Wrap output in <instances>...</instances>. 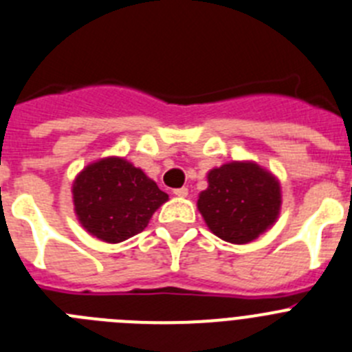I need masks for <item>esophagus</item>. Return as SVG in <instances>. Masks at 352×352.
<instances>
[{"mask_svg":"<svg viewBox=\"0 0 352 352\" xmlns=\"http://www.w3.org/2000/svg\"><path fill=\"white\" fill-rule=\"evenodd\" d=\"M174 195H178V197H186V195H188V188H186V186L176 188V190H174Z\"/></svg>","mask_w":352,"mask_h":352,"instance_id":"1","label":"esophagus"}]
</instances>
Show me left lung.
I'll use <instances>...</instances> for the list:
<instances>
[{"mask_svg":"<svg viewBox=\"0 0 352 352\" xmlns=\"http://www.w3.org/2000/svg\"><path fill=\"white\" fill-rule=\"evenodd\" d=\"M280 183L254 162H229L208 173L197 208L214 236L229 243L254 241L278 219Z\"/></svg>","mask_w":352,"mask_h":352,"instance_id":"8db88e82","label":"left lung"}]
</instances>
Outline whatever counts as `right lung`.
Returning a JSON list of instances; mask_svg holds the SVG:
<instances>
[{
  "mask_svg": "<svg viewBox=\"0 0 352 352\" xmlns=\"http://www.w3.org/2000/svg\"><path fill=\"white\" fill-rule=\"evenodd\" d=\"M72 195L80 226L107 243H120L144 231L155 211L169 199L139 167L120 157L84 167Z\"/></svg>",
  "mask_w": 352,
  "mask_h": 352,
  "instance_id": "1",
  "label": "right lung"
}]
</instances>
